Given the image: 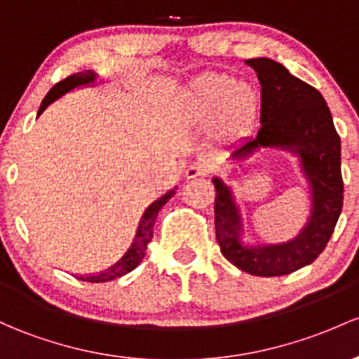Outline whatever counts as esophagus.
<instances>
[{
    "label": "esophagus",
    "instance_id": "esophagus-1",
    "mask_svg": "<svg viewBox=\"0 0 359 359\" xmlns=\"http://www.w3.org/2000/svg\"><path fill=\"white\" fill-rule=\"evenodd\" d=\"M210 171V165L207 163H191L190 165L187 168V171H184V178L187 180H194V178H198V176H205L209 175Z\"/></svg>",
    "mask_w": 359,
    "mask_h": 359
}]
</instances>
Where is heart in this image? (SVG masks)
Masks as SVG:
<instances>
[{
  "instance_id": "b5f03b06",
  "label": "heart",
  "mask_w": 359,
  "mask_h": 359,
  "mask_svg": "<svg viewBox=\"0 0 359 359\" xmlns=\"http://www.w3.org/2000/svg\"><path fill=\"white\" fill-rule=\"evenodd\" d=\"M257 114L255 90L227 75H202L191 82L183 99V116L195 126L217 121L222 138L245 132Z\"/></svg>"
}]
</instances>
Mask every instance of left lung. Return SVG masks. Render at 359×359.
<instances>
[{
  "label": "left lung",
  "mask_w": 359,
  "mask_h": 359,
  "mask_svg": "<svg viewBox=\"0 0 359 359\" xmlns=\"http://www.w3.org/2000/svg\"><path fill=\"white\" fill-rule=\"evenodd\" d=\"M246 65L257 72L262 87L260 128L255 137L229 150L233 161L246 159L262 149L280 150L296 157L310 194V215L299 234L276 245H252L243 240L241 209L233 188L217 176L215 238L227 260L252 276H286L310 265L329 243L342 210L339 138L325 99L315 87L296 79L271 57H253Z\"/></svg>",
  "instance_id": "8db88e82"
}]
</instances>
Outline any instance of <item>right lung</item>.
Returning a JSON list of instances; mask_svg holds the SVG:
<instances>
[{"label": "right lung", "mask_w": 359, "mask_h": 359, "mask_svg": "<svg viewBox=\"0 0 359 359\" xmlns=\"http://www.w3.org/2000/svg\"><path fill=\"white\" fill-rule=\"evenodd\" d=\"M102 82H106V80H104L102 76H99L94 70H83L80 73H75V75H70L68 79L61 80L60 83H56V86L48 92V95H46L44 101L41 104L39 111H37V118H39L53 102H56L57 99L63 97V95L68 94V92H73L75 88H80V87H94ZM176 190H178V187L168 190L163 196L154 200L147 209H145L144 214H142L140 222H138L137 233H135V240L132 243V246H130L128 252L125 253V257H123L116 265H113V267L107 269V271L104 272L92 273V276H76V279L86 280V283H107V280L118 279V277H123L125 273L132 272L133 269H137L138 264L144 260L147 245L152 241L154 224H156L157 214H159V210L163 209V205H165V202H168L169 198H172V195L176 194Z\"/></svg>", "instance_id": "obj_1"}]
</instances>
